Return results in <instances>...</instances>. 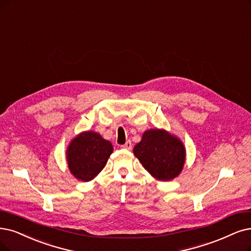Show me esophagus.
I'll return each instance as SVG.
<instances>
[{
    "instance_id": "34e87169",
    "label": "esophagus",
    "mask_w": 251,
    "mask_h": 251,
    "mask_svg": "<svg viewBox=\"0 0 251 251\" xmlns=\"http://www.w3.org/2000/svg\"><path fill=\"white\" fill-rule=\"evenodd\" d=\"M121 148H122V149H124V150H131L132 149V144H131V142H127L125 145L121 146Z\"/></svg>"
}]
</instances>
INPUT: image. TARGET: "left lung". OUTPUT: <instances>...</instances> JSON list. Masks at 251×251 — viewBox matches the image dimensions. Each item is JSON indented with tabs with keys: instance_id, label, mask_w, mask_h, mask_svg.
Wrapping results in <instances>:
<instances>
[{
	"instance_id": "1",
	"label": "left lung",
	"mask_w": 251,
	"mask_h": 251,
	"mask_svg": "<svg viewBox=\"0 0 251 251\" xmlns=\"http://www.w3.org/2000/svg\"><path fill=\"white\" fill-rule=\"evenodd\" d=\"M133 153L144 168L159 181H171L181 174L186 149L178 136L164 129H149L142 141L133 148Z\"/></svg>"
}]
</instances>
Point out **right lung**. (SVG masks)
Instances as JSON below:
<instances>
[{
    "mask_svg": "<svg viewBox=\"0 0 251 251\" xmlns=\"http://www.w3.org/2000/svg\"><path fill=\"white\" fill-rule=\"evenodd\" d=\"M114 151L113 145L95 131H83L70 142L66 150L68 169L74 178L89 182L103 170Z\"/></svg>",
    "mask_w": 251,
    "mask_h": 251,
    "instance_id": "1",
    "label": "right lung"
}]
</instances>
